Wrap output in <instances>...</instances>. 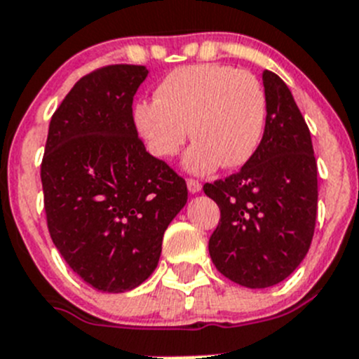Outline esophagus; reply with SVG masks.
I'll list each match as a JSON object with an SVG mask.
<instances>
[{
  "label": "esophagus",
  "mask_w": 359,
  "mask_h": 359,
  "mask_svg": "<svg viewBox=\"0 0 359 359\" xmlns=\"http://www.w3.org/2000/svg\"><path fill=\"white\" fill-rule=\"evenodd\" d=\"M187 187H189L190 194H197V192H201V189H203V185H201L197 180H192V177H190V180H187Z\"/></svg>",
  "instance_id": "obj_1"
}]
</instances>
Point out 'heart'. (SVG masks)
Masks as SVG:
<instances>
[{"mask_svg":"<svg viewBox=\"0 0 359 359\" xmlns=\"http://www.w3.org/2000/svg\"><path fill=\"white\" fill-rule=\"evenodd\" d=\"M268 121V97L254 74L231 65L176 68L156 86L155 100L134 107V125L156 158H172L189 137L185 167L210 172L241 167L257 153Z\"/></svg>","mask_w":359,"mask_h":359,"instance_id":"obj_1","label":"heart"}]
</instances>
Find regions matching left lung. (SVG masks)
Listing matches in <instances>:
<instances>
[{"label":"left lung","instance_id":"8db88e82","mask_svg":"<svg viewBox=\"0 0 359 359\" xmlns=\"http://www.w3.org/2000/svg\"><path fill=\"white\" fill-rule=\"evenodd\" d=\"M268 121L257 153L238 172L204 185L220 208L210 238L218 271L264 289L287 278L309 252L317 217V162L312 137L291 91L262 74Z\"/></svg>","mask_w":359,"mask_h":359}]
</instances>
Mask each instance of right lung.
Listing matches in <instances>:
<instances>
[{
	"instance_id": "obj_1",
	"label": "right lung",
	"mask_w": 359,
	"mask_h": 359,
	"mask_svg": "<svg viewBox=\"0 0 359 359\" xmlns=\"http://www.w3.org/2000/svg\"><path fill=\"white\" fill-rule=\"evenodd\" d=\"M146 75L142 65H109L77 81L50 118L40 167L53 243L102 292L130 291L155 271L189 199L185 180L137 135L132 102Z\"/></svg>"
}]
</instances>
